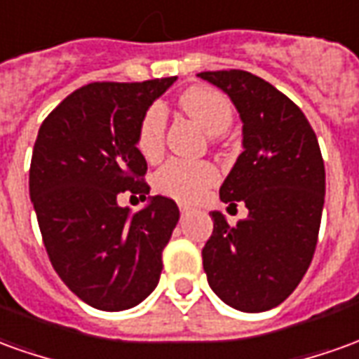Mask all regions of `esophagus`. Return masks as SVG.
<instances>
[{
    "mask_svg": "<svg viewBox=\"0 0 359 359\" xmlns=\"http://www.w3.org/2000/svg\"><path fill=\"white\" fill-rule=\"evenodd\" d=\"M179 210H180V214H188V212H190V205L179 204Z\"/></svg>",
    "mask_w": 359,
    "mask_h": 359,
    "instance_id": "esophagus-1",
    "label": "esophagus"
}]
</instances>
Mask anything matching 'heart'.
Instances as JSON below:
<instances>
[{
  "label": "heart",
  "mask_w": 359,
  "mask_h": 359,
  "mask_svg": "<svg viewBox=\"0 0 359 359\" xmlns=\"http://www.w3.org/2000/svg\"><path fill=\"white\" fill-rule=\"evenodd\" d=\"M180 109L212 136L223 134L233 120V107L229 99L214 87L196 85L180 95ZM136 145L145 159L154 161L163 151L165 145V110L161 104H149L137 124ZM217 171L208 161H187V159H169L155 172V188L182 202H194L208 188L215 184Z\"/></svg>",
  "instance_id": "heart-1"
}]
</instances>
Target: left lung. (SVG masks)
<instances>
[{"instance_id": "8db88e82", "label": "left lung", "mask_w": 359, "mask_h": 359, "mask_svg": "<svg viewBox=\"0 0 359 359\" xmlns=\"http://www.w3.org/2000/svg\"><path fill=\"white\" fill-rule=\"evenodd\" d=\"M231 97L243 120V154L219 188L249 215L229 225L212 212L202 249L208 284L235 309L260 313L290 297L307 272L325 204V163L302 109L243 69L198 74Z\"/></svg>"}]
</instances>
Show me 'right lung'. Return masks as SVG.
<instances>
[{
    "instance_id": "obj_1",
    "label": "right lung",
    "mask_w": 359,
    "mask_h": 359,
    "mask_svg": "<svg viewBox=\"0 0 359 359\" xmlns=\"http://www.w3.org/2000/svg\"><path fill=\"white\" fill-rule=\"evenodd\" d=\"M175 79L83 85L44 118L34 142L29 190L44 247L62 282L95 309H130L159 282L179 208L154 196L130 214L116 198L149 194L137 124Z\"/></svg>"
}]
</instances>
